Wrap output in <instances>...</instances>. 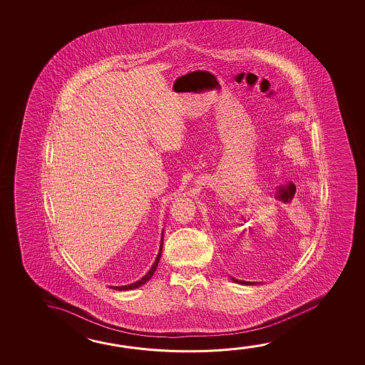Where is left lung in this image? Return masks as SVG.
I'll list each match as a JSON object with an SVG mask.
<instances>
[{
  "instance_id": "left-lung-1",
  "label": "left lung",
  "mask_w": 365,
  "mask_h": 365,
  "mask_svg": "<svg viewBox=\"0 0 365 365\" xmlns=\"http://www.w3.org/2000/svg\"><path fill=\"white\" fill-rule=\"evenodd\" d=\"M233 281H235V282H238V284H242V285H253V284H256V282H250V281L237 280V279H233Z\"/></svg>"
}]
</instances>
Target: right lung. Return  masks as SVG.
Returning a JSON list of instances; mask_svg holds the SVG:
<instances>
[{
    "mask_svg": "<svg viewBox=\"0 0 365 365\" xmlns=\"http://www.w3.org/2000/svg\"><path fill=\"white\" fill-rule=\"evenodd\" d=\"M162 250H163V235H162V242H160V250H159V253H158V256H156L155 262L154 264L151 266V269L148 271V274L143 277V279H140V280L136 281V282H133V284H130V285H125V287H110L114 290H132V289H136V287H141V285H144L146 284L148 281L153 277L154 275V272H155L156 267H158V263L160 261V257H162Z\"/></svg>",
    "mask_w": 365,
    "mask_h": 365,
    "instance_id": "right-lung-1",
    "label": "right lung"
}]
</instances>
